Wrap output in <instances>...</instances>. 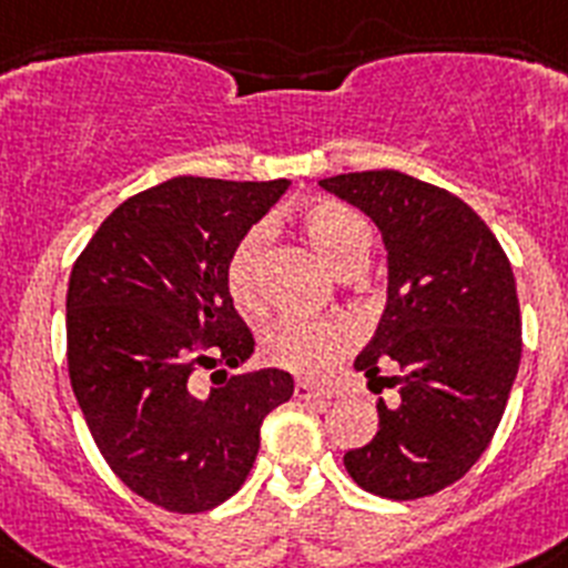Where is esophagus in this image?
<instances>
[{
	"label": "esophagus",
	"instance_id": "obj_1",
	"mask_svg": "<svg viewBox=\"0 0 568 568\" xmlns=\"http://www.w3.org/2000/svg\"><path fill=\"white\" fill-rule=\"evenodd\" d=\"M294 397H297V400H332L334 392L332 388H320L312 386V383L297 379V383H294Z\"/></svg>",
	"mask_w": 568,
	"mask_h": 568
}]
</instances>
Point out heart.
<instances>
[{
    "mask_svg": "<svg viewBox=\"0 0 568 568\" xmlns=\"http://www.w3.org/2000/svg\"><path fill=\"white\" fill-rule=\"evenodd\" d=\"M300 229L312 248L334 274L363 265L372 243V229L354 209L334 200L308 202L300 211ZM268 231L254 225L234 245L225 263V285L243 312L263 305V256ZM354 343L352 325L337 317H280L263 337V354L285 372L317 377L343 357Z\"/></svg>",
    "mask_w": 568,
    "mask_h": 568,
    "instance_id": "1",
    "label": "heart"
}]
</instances>
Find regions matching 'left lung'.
<instances>
[{"label": "left lung", "instance_id": "8db88e82", "mask_svg": "<svg viewBox=\"0 0 568 568\" xmlns=\"http://www.w3.org/2000/svg\"><path fill=\"white\" fill-rule=\"evenodd\" d=\"M320 185L372 216L388 251L386 312L354 368H402L377 378L400 397L377 403V434L345 452V471L388 500L428 497L480 460L506 412L523 352L509 256L460 196L400 171Z\"/></svg>", "mask_w": 568, "mask_h": 568}]
</instances>
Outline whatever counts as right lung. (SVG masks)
<instances>
[{
    "label": "right lung",
    "mask_w": 568,
    "mask_h": 568,
    "mask_svg": "<svg viewBox=\"0 0 568 568\" xmlns=\"http://www.w3.org/2000/svg\"><path fill=\"white\" fill-rule=\"evenodd\" d=\"M288 185L174 176L122 202L73 263L77 403L113 475L168 511L229 500L254 466L265 414L294 394L280 368L225 372L254 354L225 263ZM200 367L224 383L200 393L190 379Z\"/></svg>",
    "instance_id": "1"
}]
</instances>
